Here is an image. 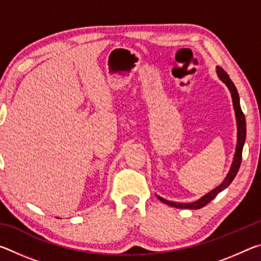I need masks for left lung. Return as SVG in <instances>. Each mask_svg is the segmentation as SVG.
Listing matches in <instances>:
<instances>
[{"label":"left lung","mask_w":261,"mask_h":261,"mask_svg":"<svg viewBox=\"0 0 261 261\" xmlns=\"http://www.w3.org/2000/svg\"><path fill=\"white\" fill-rule=\"evenodd\" d=\"M218 74L221 81H222L226 85L228 86L229 90H230V93L232 96V102H233V108H235V112H236V118H237V127H238V136H237V146H236V153H235V156H233V161H232V165L230 170H229V173L227 175L226 179L223 180L222 184H220L218 188H215L213 191H211L210 193H207L206 196H204L201 198V199L194 201V202H189V204H182V202H174V201H169V200H166L163 199V198L159 197L158 198L160 199L162 202H165V204L169 205L171 207H176V208H189V210H198V208H201V207L206 206L208 204L210 201H212L214 199V198L218 196V194L223 191L224 189L230 185V183L235 178V176L238 173V169H240L241 167V162H242V152H243V146H244V143H245V138H246V123H245V117H244V114L242 112V108H241V105H240V96H238V92L236 90V86L233 85V83L231 82V79L229 78L228 73L224 71V70L218 67Z\"/></svg>","instance_id":"8db88e82"}]
</instances>
